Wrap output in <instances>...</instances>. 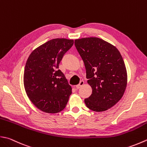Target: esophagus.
<instances>
[{
	"instance_id": "obj_1",
	"label": "esophagus",
	"mask_w": 147,
	"mask_h": 147,
	"mask_svg": "<svg viewBox=\"0 0 147 147\" xmlns=\"http://www.w3.org/2000/svg\"><path fill=\"white\" fill-rule=\"evenodd\" d=\"M83 85H84V82L83 81H81L80 82V83L78 85H77L76 86V88H77V89H78V88H80V87H82V86H83Z\"/></svg>"
}]
</instances>
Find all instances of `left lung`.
<instances>
[{
	"label": "left lung",
	"instance_id": "1",
	"mask_svg": "<svg viewBox=\"0 0 147 147\" xmlns=\"http://www.w3.org/2000/svg\"><path fill=\"white\" fill-rule=\"evenodd\" d=\"M74 45L84 62L87 83L92 89L85 99L90 110L104 111L119 101L125 92L127 74L118 49L98 37L74 40Z\"/></svg>",
	"mask_w": 147,
	"mask_h": 147
}]
</instances>
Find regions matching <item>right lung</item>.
Masks as SVG:
<instances>
[{
  "instance_id": "obj_1",
  "label": "right lung",
  "mask_w": 147,
  "mask_h": 147,
  "mask_svg": "<svg viewBox=\"0 0 147 147\" xmlns=\"http://www.w3.org/2000/svg\"><path fill=\"white\" fill-rule=\"evenodd\" d=\"M73 43V39L65 38L50 40L36 48L26 62L25 92L31 102L45 113H56L64 110L72 93L59 65Z\"/></svg>"
}]
</instances>
